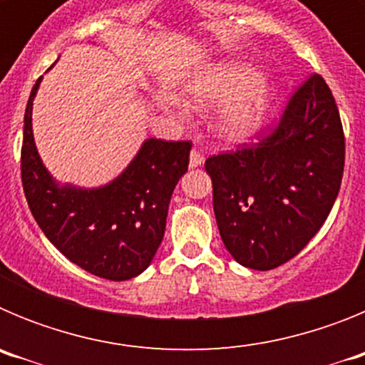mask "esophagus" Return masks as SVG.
<instances>
[{"mask_svg": "<svg viewBox=\"0 0 365 365\" xmlns=\"http://www.w3.org/2000/svg\"><path fill=\"white\" fill-rule=\"evenodd\" d=\"M202 164H205V155L199 150H192V153H190V168H199Z\"/></svg>", "mask_w": 365, "mask_h": 365, "instance_id": "obj_1", "label": "esophagus"}]
</instances>
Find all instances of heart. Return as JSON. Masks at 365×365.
I'll use <instances>...</instances> for the list:
<instances>
[{"label":"heart","instance_id":"b5f03b06","mask_svg":"<svg viewBox=\"0 0 365 365\" xmlns=\"http://www.w3.org/2000/svg\"><path fill=\"white\" fill-rule=\"evenodd\" d=\"M261 71L245 62H222L195 74L186 95L199 104L225 102L217 131L227 140H247L259 133L274 109V89L261 82Z\"/></svg>","mask_w":365,"mask_h":365}]
</instances>
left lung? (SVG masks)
I'll list each match as a JSON object with an SVG mask.
<instances>
[{
    "label": "left lung",
    "mask_w": 365,
    "mask_h": 365,
    "mask_svg": "<svg viewBox=\"0 0 365 365\" xmlns=\"http://www.w3.org/2000/svg\"><path fill=\"white\" fill-rule=\"evenodd\" d=\"M344 160L336 102L325 80L312 74L269 137L206 159L215 221L230 256L254 270L292 259L333 208Z\"/></svg>",
    "instance_id": "1"
}]
</instances>
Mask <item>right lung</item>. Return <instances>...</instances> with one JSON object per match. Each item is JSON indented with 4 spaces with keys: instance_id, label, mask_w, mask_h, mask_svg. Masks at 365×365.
Masks as SVG:
<instances>
[{
    "instance_id": "1",
    "label": "right lung",
    "mask_w": 365,
    "mask_h": 365,
    "mask_svg": "<svg viewBox=\"0 0 365 365\" xmlns=\"http://www.w3.org/2000/svg\"><path fill=\"white\" fill-rule=\"evenodd\" d=\"M24 118L21 182L29 208L47 240L74 265L111 282L150 267L164 237L168 206L188 172L192 144L146 138L124 172L98 188L60 185L45 168L32 135V102Z\"/></svg>"
}]
</instances>
